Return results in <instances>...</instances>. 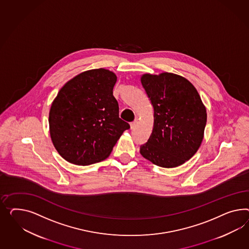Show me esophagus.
Listing matches in <instances>:
<instances>
[{
  "label": "esophagus",
  "instance_id": "1",
  "mask_svg": "<svg viewBox=\"0 0 249 249\" xmlns=\"http://www.w3.org/2000/svg\"><path fill=\"white\" fill-rule=\"evenodd\" d=\"M137 124H138V121H137V120H135V121H132V122H130V128L133 129V128L137 126Z\"/></svg>",
  "mask_w": 249,
  "mask_h": 249
}]
</instances>
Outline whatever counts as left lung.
Masks as SVG:
<instances>
[{"mask_svg": "<svg viewBox=\"0 0 249 249\" xmlns=\"http://www.w3.org/2000/svg\"><path fill=\"white\" fill-rule=\"evenodd\" d=\"M142 84L154 108L153 129L141 154L162 168H175L200 147L207 111L189 81L177 74H145Z\"/></svg>", "mask_w": 249, "mask_h": 249, "instance_id": "8db88e82", "label": "left lung"}]
</instances>
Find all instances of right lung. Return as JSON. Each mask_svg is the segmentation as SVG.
<instances>
[{
	"mask_svg": "<svg viewBox=\"0 0 249 249\" xmlns=\"http://www.w3.org/2000/svg\"><path fill=\"white\" fill-rule=\"evenodd\" d=\"M117 77L105 69L77 75L61 88L49 115L50 133L61 157L75 165L107 159L129 124L119 117Z\"/></svg>",
	"mask_w": 249,
	"mask_h": 249,
	"instance_id": "1",
	"label": "right lung"
}]
</instances>
